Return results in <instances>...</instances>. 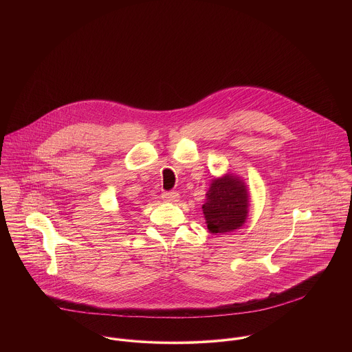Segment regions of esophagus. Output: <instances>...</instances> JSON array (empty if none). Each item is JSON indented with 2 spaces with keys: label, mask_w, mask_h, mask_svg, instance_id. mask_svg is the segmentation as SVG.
<instances>
[{
  "label": "esophagus",
  "mask_w": 352,
  "mask_h": 352,
  "mask_svg": "<svg viewBox=\"0 0 352 352\" xmlns=\"http://www.w3.org/2000/svg\"><path fill=\"white\" fill-rule=\"evenodd\" d=\"M162 199L165 201H179V194L175 191H168L162 194Z\"/></svg>",
  "instance_id": "1"
}]
</instances>
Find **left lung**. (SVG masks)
I'll list each match as a JSON object with an SVG mask.
<instances>
[{
  "label": "left lung",
  "instance_id": "obj_1",
  "mask_svg": "<svg viewBox=\"0 0 352 352\" xmlns=\"http://www.w3.org/2000/svg\"><path fill=\"white\" fill-rule=\"evenodd\" d=\"M250 197L245 183L233 175L214 179L201 206L207 229L221 234L240 229L248 217Z\"/></svg>",
  "mask_w": 352,
  "mask_h": 352
}]
</instances>
